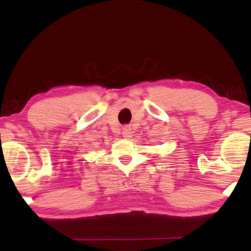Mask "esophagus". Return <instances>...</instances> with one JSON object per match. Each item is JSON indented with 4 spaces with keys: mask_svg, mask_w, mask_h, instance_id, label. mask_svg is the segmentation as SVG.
Instances as JSON below:
<instances>
[{
    "mask_svg": "<svg viewBox=\"0 0 251 251\" xmlns=\"http://www.w3.org/2000/svg\"><path fill=\"white\" fill-rule=\"evenodd\" d=\"M132 135V131H131V127L130 126H124L123 127V136H124L125 138H130Z\"/></svg>",
    "mask_w": 251,
    "mask_h": 251,
    "instance_id": "34e87169",
    "label": "esophagus"
}]
</instances>
